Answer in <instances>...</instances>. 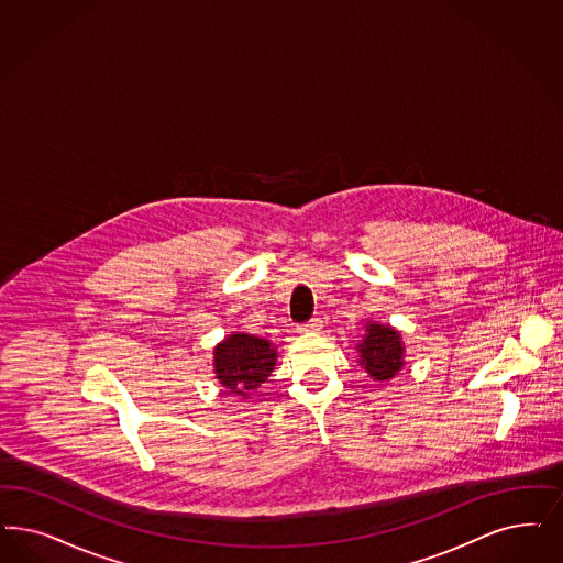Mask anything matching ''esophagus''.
<instances>
[{
    "label": "esophagus",
    "mask_w": 563,
    "mask_h": 563,
    "mask_svg": "<svg viewBox=\"0 0 563 563\" xmlns=\"http://www.w3.org/2000/svg\"><path fill=\"white\" fill-rule=\"evenodd\" d=\"M322 329V320L320 318H311L308 324H303L301 329L303 332H318V330Z\"/></svg>",
    "instance_id": "1"
}]
</instances>
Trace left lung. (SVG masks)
Masks as SVG:
<instances>
[{
	"instance_id": "left-lung-1",
	"label": "left lung",
	"mask_w": 563,
	"mask_h": 563,
	"mask_svg": "<svg viewBox=\"0 0 563 563\" xmlns=\"http://www.w3.org/2000/svg\"><path fill=\"white\" fill-rule=\"evenodd\" d=\"M366 334L355 345L357 364L368 372L372 380L385 383L395 378L406 366V343L401 332L380 322H366Z\"/></svg>"
}]
</instances>
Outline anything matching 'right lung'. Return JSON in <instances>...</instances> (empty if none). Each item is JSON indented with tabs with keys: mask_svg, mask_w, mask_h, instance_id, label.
Returning a JSON list of instances; mask_svg holds the SVG:
<instances>
[{
	"mask_svg": "<svg viewBox=\"0 0 563 563\" xmlns=\"http://www.w3.org/2000/svg\"><path fill=\"white\" fill-rule=\"evenodd\" d=\"M276 360L278 351L268 339L247 332H231L213 347V376L220 387L241 399H250L253 390L266 383Z\"/></svg>",
	"mask_w": 563,
	"mask_h": 563,
	"instance_id": "1",
	"label": "right lung"
}]
</instances>
